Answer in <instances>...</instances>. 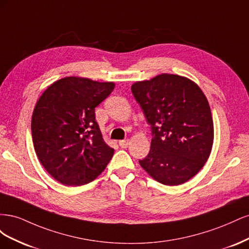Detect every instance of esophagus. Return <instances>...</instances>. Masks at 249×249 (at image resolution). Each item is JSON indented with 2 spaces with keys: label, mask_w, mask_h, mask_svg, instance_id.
Masks as SVG:
<instances>
[{
  "label": "esophagus",
  "mask_w": 249,
  "mask_h": 249,
  "mask_svg": "<svg viewBox=\"0 0 249 249\" xmlns=\"http://www.w3.org/2000/svg\"><path fill=\"white\" fill-rule=\"evenodd\" d=\"M118 144H119V146L120 147H123V148H124V147H126L127 145L130 144V140L129 139H124V140H119V142H118Z\"/></svg>",
  "instance_id": "obj_1"
}]
</instances>
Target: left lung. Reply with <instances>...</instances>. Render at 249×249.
I'll use <instances>...</instances> for the list:
<instances>
[{
    "label": "left lung",
    "instance_id": "8db88e82",
    "mask_svg": "<svg viewBox=\"0 0 249 249\" xmlns=\"http://www.w3.org/2000/svg\"><path fill=\"white\" fill-rule=\"evenodd\" d=\"M152 129L141 167L158 182L180 185L203 167L213 145L214 126L206 95L191 80L163 73L132 86Z\"/></svg>",
    "mask_w": 249,
    "mask_h": 249
}]
</instances>
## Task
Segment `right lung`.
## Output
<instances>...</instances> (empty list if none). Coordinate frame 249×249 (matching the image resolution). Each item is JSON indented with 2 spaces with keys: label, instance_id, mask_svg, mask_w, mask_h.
<instances>
[{
  "label": "right lung",
  "instance_id": "1",
  "mask_svg": "<svg viewBox=\"0 0 249 249\" xmlns=\"http://www.w3.org/2000/svg\"><path fill=\"white\" fill-rule=\"evenodd\" d=\"M115 85L66 77L52 84L34 108L31 122L35 153L58 182L88 184L106 168L114 149L106 144L95 120V108Z\"/></svg>",
  "mask_w": 249,
  "mask_h": 249
}]
</instances>
